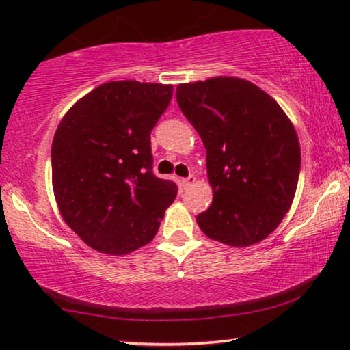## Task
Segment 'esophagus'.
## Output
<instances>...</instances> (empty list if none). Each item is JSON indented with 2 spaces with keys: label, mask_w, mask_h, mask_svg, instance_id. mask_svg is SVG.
Instances as JSON below:
<instances>
[{
  "label": "esophagus",
  "mask_w": 350,
  "mask_h": 350,
  "mask_svg": "<svg viewBox=\"0 0 350 350\" xmlns=\"http://www.w3.org/2000/svg\"><path fill=\"white\" fill-rule=\"evenodd\" d=\"M196 183V176L194 175H189L188 178H183L181 180V185H183V188L185 189H188L189 186H193Z\"/></svg>",
  "instance_id": "1"
}]
</instances>
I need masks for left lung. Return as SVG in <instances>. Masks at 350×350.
<instances>
[{
  "label": "left lung",
  "mask_w": 350,
  "mask_h": 350,
  "mask_svg": "<svg viewBox=\"0 0 350 350\" xmlns=\"http://www.w3.org/2000/svg\"><path fill=\"white\" fill-rule=\"evenodd\" d=\"M176 102L207 150L213 200L196 217L199 228L229 247L261 242L284 219L298 186L293 124L271 95L234 76L178 84Z\"/></svg>",
  "instance_id": "left-lung-1"
}]
</instances>
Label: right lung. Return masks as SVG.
I'll list each match as a JSON object with an SVG mask.
<instances>
[{"instance_id": "add662e5", "label": "right lung", "mask_w": 350, "mask_h": 350, "mask_svg": "<svg viewBox=\"0 0 350 350\" xmlns=\"http://www.w3.org/2000/svg\"><path fill=\"white\" fill-rule=\"evenodd\" d=\"M174 85L105 83L71 107L52 140L62 218L90 248L126 255L152 241L176 185L152 174L151 131Z\"/></svg>"}]
</instances>
